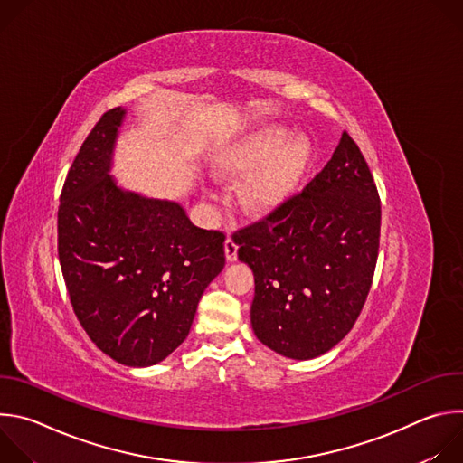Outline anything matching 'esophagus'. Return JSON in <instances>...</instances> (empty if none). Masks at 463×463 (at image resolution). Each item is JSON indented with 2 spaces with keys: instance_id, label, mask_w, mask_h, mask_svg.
Instances as JSON below:
<instances>
[{
  "instance_id": "34e87169",
  "label": "esophagus",
  "mask_w": 463,
  "mask_h": 463,
  "mask_svg": "<svg viewBox=\"0 0 463 463\" xmlns=\"http://www.w3.org/2000/svg\"><path fill=\"white\" fill-rule=\"evenodd\" d=\"M225 258L227 261H236L238 258V243L232 238L225 240Z\"/></svg>"
}]
</instances>
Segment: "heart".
<instances>
[{
	"label": "heart",
	"mask_w": 463,
	"mask_h": 463,
	"mask_svg": "<svg viewBox=\"0 0 463 463\" xmlns=\"http://www.w3.org/2000/svg\"><path fill=\"white\" fill-rule=\"evenodd\" d=\"M313 159L304 136L291 137L284 124H263L225 145L214 161L222 179L247 177L238 188L240 207L249 216H268L297 192Z\"/></svg>",
	"instance_id": "1"
}]
</instances>
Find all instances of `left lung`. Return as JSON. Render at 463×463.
<instances>
[{"label":"left lung","instance_id":"obj_1","mask_svg":"<svg viewBox=\"0 0 463 463\" xmlns=\"http://www.w3.org/2000/svg\"><path fill=\"white\" fill-rule=\"evenodd\" d=\"M381 205L348 134L300 195L238 236L254 275L252 332L273 352L315 359L354 327L372 286Z\"/></svg>","mask_w":463,"mask_h":463}]
</instances>
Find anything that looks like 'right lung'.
Returning <instances> with one entry per match:
<instances>
[{"mask_svg":"<svg viewBox=\"0 0 463 463\" xmlns=\"http://www.w3.org/2000/svg\"><path fill=\"white\" fill-rule=\"evenodd\" d=\"M124 108L97 122L58 209V258L77 318L113 361L145 368L188 335L207 286L225 266L218 231L195 227L181 203L128 190L111 175Z\"/></svg>","mask_w":463,"mask_h":463,"instance_id":"add662e5","label":"right lung"}]
</instances>
